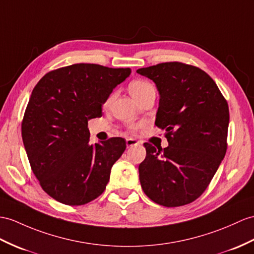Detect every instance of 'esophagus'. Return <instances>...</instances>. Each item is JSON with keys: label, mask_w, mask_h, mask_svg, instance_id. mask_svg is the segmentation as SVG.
<instances>
[{"label": "esophagus", "mask_w": 254, "mask_h": 254, "mask_svg": "<svg viewBox=\"0 0 254 254\" xmlns=\"http://www.w3.org/2000/svg\"><path fill=\"white\" fill-rule=\"evenodd\" d=\"M126 143L128 147H131V146H135V145H139V141H137L135 139H131L129 138L126 140Z\"/></svg>", "instance_id": "esophagus-1"}]
</instances>
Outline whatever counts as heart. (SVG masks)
Wrapping results in <instances>:
<instances>
[{
  "instance_id": "1",
  "label": "heart",
  "mask_w": 254,
  "mask_h": 254,
  "mask_svg": "<svg viewBox=\"0 0 254 254\" xmlns=\"http://www.w3.org/2000/svg\"><path fill=\"white\" fill-rule=\"evenodd\" d=\"M129 91H130V94L132 95V97L135 99V100L140 101L142 98H144L146 95L150 94V92H156V89L154 87V85L151 84L150 82H147V80L137 79L129 84ZM112 99H113V95H111L108 99L107 103H109ZM140 125H138V124H129L128 125V129L130 131H137Z\"/></svg>"
}]
</instances>
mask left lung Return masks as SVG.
<instances>
[{"label":"left lung","instance_id":"8db88e82","mask_svg":"<svg viewBox=\"0 0 254 254\" xmlns=\"http://www.w3.org/2000/svg\"><path fill=\"white\" fill-rule=\"evenodd\" d=\"M160 95L155 125L169 145L144 143L139 178L145 195L165 207L193 202L206 190L224 158L230 112L214 80L201 69L178 61L137 70Z\"/></svg>","mask_w":254,"mask_h":254}]
</instances>
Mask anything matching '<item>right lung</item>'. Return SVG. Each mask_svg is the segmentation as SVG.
<instances>
[{
    "mask_svg": "<svg viewBox=\"0 0 254 254\" xmlns=\"http://www.w3.org/2000/svg\"><path fill=\"white\" fill-rule=\"evenodd\" d=\"M130 72L76 64L46 73L35 85L21 123L22 141L31 169L54 199L82 206L106 190L126 140L89 144L88 121L102 115V104Z\"/></svg>",
    "mask_w": 254,
    "mask_h": 254,
    "instance_id": "right-lung-1",
    "label": "right lung"
}]
</instances>
